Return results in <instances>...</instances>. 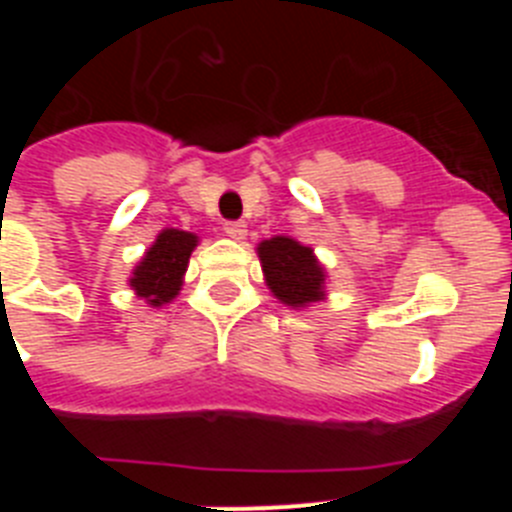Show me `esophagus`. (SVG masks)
Returning <instances> with one entry per match:
<instances>
[{"mask_svg": "<svg viewBox=\"0 0 512 512\" xmlns=\"http://www.w3.org/2000/svg\"><path fill=\"white\" fill-rule=\"evenodd\" d=\"M225 235H228V238H233V241H243V238H246V233H248V228H246V223H225Z\"/></svg>", "mask_w": 512, "mask_h": 512, "instance_id": "esophagus-1", "label": "esophagus"}]
</instances>
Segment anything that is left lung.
<instances>
[{
	"mask_svg": "<svg viewBox=\"0 0 512 512\" xmlns=\"http://www.w3.org/2000/svg\"><path fill=\"white\" fill-rule=\"evenodd\" d=\"M256 253H259L266 287L282 305L302 310L328 297L325 292L328 271L310 246L289 235H274L269 241H261Z\"/></svg>",
	"mask_w": 512,
	"mask_h": 512,
	"instance_id": "1",
	"label": "left lung"
}]
</instances>
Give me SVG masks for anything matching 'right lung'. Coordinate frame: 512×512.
Instances as JSON below:
<instances>
[{"instance_id": "add662e5", "label": "right lung", "mask_w": 512, "mask_h": 512, "mask_svg": "<svg viewBox=\"0 0 512 512\" xmlns=\"http://www.w3.org/2000/svg\"><path fill=\"white\" fill-rule=\"evenodd\" d=\"M200 246V235L164 228L133 266L128 284L148 307H164L182 292L189 256Z\"/></svg>"}]
</instances>
